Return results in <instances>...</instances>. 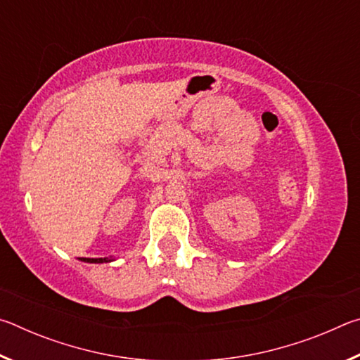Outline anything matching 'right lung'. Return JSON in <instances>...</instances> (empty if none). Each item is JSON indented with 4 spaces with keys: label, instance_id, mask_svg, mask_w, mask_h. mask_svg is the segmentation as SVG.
<instances>
[{
    "label": "right lung",
    "instance_id": "right-lung-1",
    "mask_svg": "<svg viewBox=\"0 0 360 360\" xmlns=\"http://www.w3.org/2000/svg\"><path fill=\"white\" fill-rule=\"evenodd\" d=\"M79 260H82V262H89V264H105V262H112L114 259H108V257H100V259H85V257H81Z\"/></svg>",
    "mask_w": 360,
    "mask_h": 360
}]
</instances>
